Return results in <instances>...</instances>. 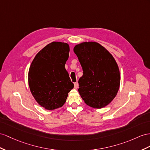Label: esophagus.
I'll use <instances>...</instances> for the list:
<instances>
[{
	"label": "esophagus",
	"instance_id": "1",
	"mask_svg": "<svg viewBox=\"0 0 150 150\" xmlns=\"http://www.w3.org/2000/svg\"><path fill=\"white\" fill-rule=\"evenodd\" d=\"M78 87H79L78 82H75L74 83V88H75V89H77Z\"/></svg>",
	"mask_w": 150,
	"mask_h": 150
}]
</instances>
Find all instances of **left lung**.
<instances>
[{"label": "left lung", "instance_id": "1", "mask_svg": "<svg viewBox=\"0 0 150 150\" xmlns=\"http://www.w3.org/2000/svg\"><path fill=\"white\" fill-rule=\"evenodd\" d=\"M74 51L83 70L79 92L86 104L101 108L116 96L120 83V71L114 57L97 42L76 45Z\"/></svg>", "mask_w": 150, "mask_h": 150}]
</instances>
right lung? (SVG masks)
<instances>
[{
    "mask_svg": "<svg viewBox=\"0 0 150 150\" xmlns=\"http://www.w3.org/2000/svg\"><path fill=\"white\" fill-rule=\"evenodd\" d=\"M69 51L68 44L52 42L37 54L30 65V89L45 109L52 110L62 106L74 87L64 67Z\"/></svg>",
    "mask_w": 150,
    "mask_h": 150,
    "instance_id": "right-lung-1",
    "label": "right lung"
}]
</instances>
